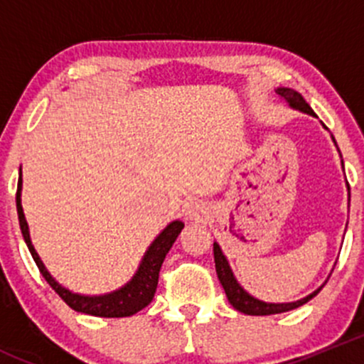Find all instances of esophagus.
Returning a JSON list of instances; mask_svg holds the SVG:
<instances>
[{
  "label": "esophagus",
  "mask_w": 364,
  "mask_h": 364,
  "mask_svg": "<svg viewBox=\"0 0 364 364\" xmlns=\"http://www.w3.org/2000/svg\"><path fill=\"white\" fill-rule=\"evenodd\" d=\"M186 218L193 220V222H203L205 216L209 215V205L204 200H193L186 205Z\"/></svg>",
  "instance_id": "34e87169"
}]
</instances>
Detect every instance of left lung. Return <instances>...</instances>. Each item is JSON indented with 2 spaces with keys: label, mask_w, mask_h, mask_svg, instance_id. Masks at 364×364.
Here are the masks:
<instances>
[{
  "label": "left lung",
  "mask_w": 364,
  "mask_h": 364,
  "mask_svg": "<svg viewBox=\"0 0 364 364\" xmlns=\"http://www.w3.org/2000/svg\"><path fill=\"white\" fill-rule=\"evenodd\" d=\"M277 93L291 105L292 109H297L301 112H306L310 116H315V112L311 111L310 105L304 102V98L301 97L299 93L294 90H289V87H278ZM213 253H215V267H216V274H218V280L222 284L223 291H225L227 299L229 303L236 308L237 311L247 315H273V314H284V311L294 310V308L301 306V304L308 303L311 297H315L321 292V289L311 292L310 296L303 297V299L294 301V303H264V301L255 299V297L248 294L237 280L234 278L232 269H230L229 262H227L225 255L222 253V248H220L218 243H213Z\"/></svg>",
  "instance_id": "obj_1"
}]
</instances>
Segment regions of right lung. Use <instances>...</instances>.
<instances>
[{
	"mask_svg": "<svg viewBox=\"0 0 364 364\" xmlns=\"http://www.w3.org/2000/svg\"><path fill=\"white\" fill-rule=\"evenodd\" d=\"M21 190H23V178H19V183H17L16 203L17 215H19V225L21 230H23L26 245H28L29 252H31L33 259H35L36 266H38L40 273L46 278L47 284L58 292V296H60L72 310L80 311V314L95 315V317H130V315L137 314L139 310H142V308H146L151 303L156 292V285H159V273L161 262H164L165 255H167L171 247L174 245L176 237L179 236V232H181V229L185 227V223L179 222V220H174V222H171L164 230H161L159 237L153 241L151 247L146 252L137 273L134 274V278H132L124 287L104 296L73 294L68 289L61 287V285L50 277V273L46 269L42 260H40L35 247H33L31 237H29L28 222H26V216L23 211V204H21Z\"/></svg>",
	"mask_w": 364,
	"mask_h": 364,
	"instance_id": "1",
	"label": "right lung"
}]
</instances>
